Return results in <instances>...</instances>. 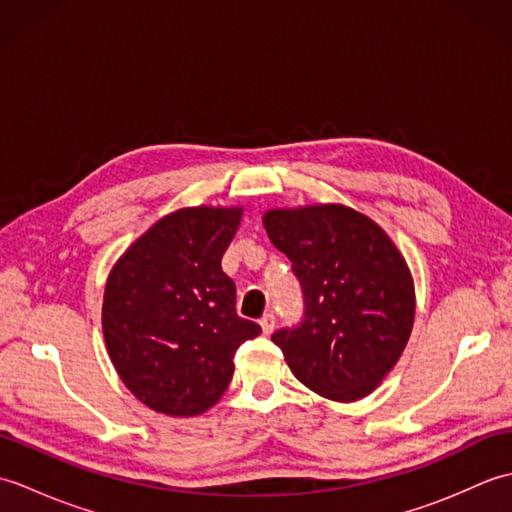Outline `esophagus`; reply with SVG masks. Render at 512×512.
<instances>
[{
	"instance_id": "esophagus-1",
	"label": "esophagus",
	"mask_w": 512,
	"mask_h": 512,
	"mask_svg": "<svg viewBox=\"0 0 512 512\" xmlns=\"http://www.w3.org/2000/svg\"><path fill=\"white\" fill-rule=\"evenodd\" d=\"M259 325H262V332L264 334H273V330H275V314H264L262 317V321H259Z\"/></svg>"
}]
</instances>
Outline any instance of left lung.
Here are the masks:
<instances>
[{"mask_svg": "<svg viewBox=\"0 0 512 512\" xmlns=\"http://www.w3.org/2000/svg\"><path fill=\"white\" fill-rule=\"evenodd\" d=\"M262 220L306 297L297 328L273 334L292 374L336 402L372 394L405 352L416 317L405 257L374 220L345 204L270 209Z\"/></svg>", "mask_w": 512, "mask_h": 512, "instance_id": "obj_1", "label": "left lung"}]
</instances>
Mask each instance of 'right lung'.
<instances>
[{"mask_svg": "<svg viewBox=\"0 0 512 512\" xmlns=\"http://www.w3.org/2000/svg\"><path fill=\"white\" fill-rule=\"evenodd\" d=\"M242 206H187L147 228L110 270L103 336L132 394L171 418L200 416L231 383L237 347L262 332L235 312L222 255Z\"/></svg>", "mask_w": 512, "mask_h": 512, "instance_id": "obj_1", "label": "right lung"}]
</instances>
